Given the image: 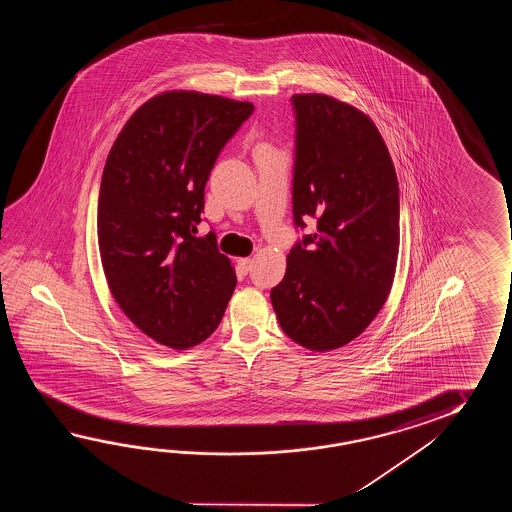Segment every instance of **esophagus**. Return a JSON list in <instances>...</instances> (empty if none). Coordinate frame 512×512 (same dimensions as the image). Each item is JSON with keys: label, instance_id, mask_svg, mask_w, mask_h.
<instances>
[{"label": "esophagus", "instance_id": "esophagus-1", "mask_svg": "<svg viewBox=\"0 0 512 512\" xmlns=\"http://www.w3.org/2000/svg\"><path fill=\"white\" fill-rule=\"evenodd\" d=\"M238 269H240L241 274H247V272L251 271V258H241V260H238Z\"/></svg>", "mask_w": 512, "mask_h": 512}]
</instances>
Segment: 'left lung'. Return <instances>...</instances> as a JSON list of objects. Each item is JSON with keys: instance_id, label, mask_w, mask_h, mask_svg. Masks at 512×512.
<instances>
[{"instance_id": "obj_1", "label": "left lung", "mask_w": 512, "mask_h": 512, "mask_svg": "<svg viewBox=\"0 0 512 512\" xmlns=\"http://www.w3.org/2000/svg\"><path fill=\"white\" fill-rule=\"evenodd\" d=\"M294 225L307 234L287 254L271 302L283 333L311 351L349 344L370 326L399 256V183L373 120L320 93L294 95Z\"/></svg>"}]
</instances>
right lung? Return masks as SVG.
Masks as SVG:
<instances>
[{
    "instance_id": "obj_1",
    "label": "right lung",
    "mask_w": 512,
    "mask_h": 512,
    "mask_svg": "<svg viewBox=\"0 0 512 512\" xmlns=\"http://www.w3.org/2000/svg\"><path fill=\"white\" fill-rule=\"evenodd\" d=\"M251 102L164 91L109 150L98 194V249L115 302L166 348H194L219 326L236 272L216 234L197 238L205 185Z\"/></svg>"
}]
</instances>
